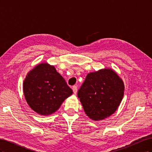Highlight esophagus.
Returning a JSON list of instances; mask_svg holds the SVG:
<instances>
[{
    "label": "esophagus",
    "instance_id": "1",
    "mask_svg": "<svg viewBox=\"0 0 152 152\" xmlns=\"http://www.w3.org/2000/svg\"><path fill=\"white\" fill-rule=\"evenodd\" d=\"M72 89H73V93H74V94H76L77 92V86H73L72 87Z\"/></svg>",
    "mask_w": 152,
    "mask_h": 152
}]
</instances>
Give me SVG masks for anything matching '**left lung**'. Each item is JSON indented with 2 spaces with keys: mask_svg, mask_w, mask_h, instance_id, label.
<instances>
[{
  "mask_svg": "<svg viewBox=\"0 0 152 152\" xmlns=\"http://www.w3.org/2000/svg\"><path fill=\"white\" fill-rule=\"evenodd\" d=\"M124 91L123 81L117 73L103 69L89 73L77 95L87 115L93 121H100L116 111Z\"/></svg>",
  "mask_w": 152,
  "mask_h": 152,
  "instance_id": "8db88e82",
  "label": "left lung"
}]
</instances>
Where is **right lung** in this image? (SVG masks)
Instances as JSON below:
<instances>
[{"instance_id":"1","label":"right lung","mask_w":152,"mask_h":152,"mask_svg":"<svg viewBox=\"0 0 152 152\" xmlns=\"http://www.w3.org/2000/svg\"><path fill=\"white\" fill-rule=\"evenodd\" d=\"M23 92L30 108L44 115L54 113L73 93L63 77L48 63L40 64L28 73Z\"/></svg>"}]
</instances>
